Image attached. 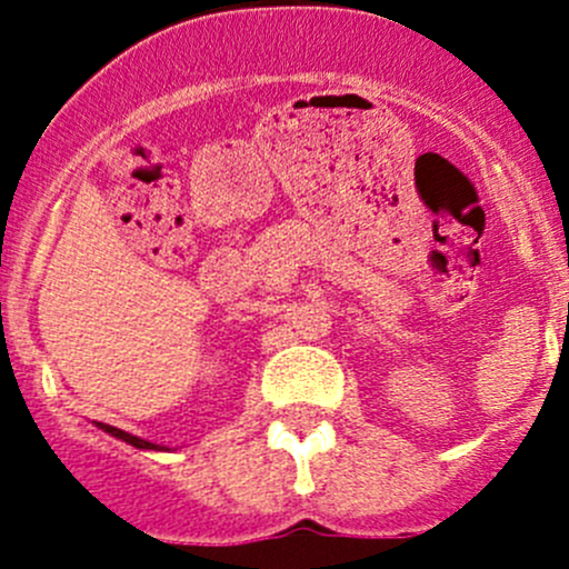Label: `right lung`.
Wrapping results in <instances>:
<instances>
[{
    "mask_svg": "<svg viewBox=\"0 0 569 569\" xmlns=\"http://www.w3.org/2000/svg\"><path fill=\"white\" fill-rule=\"evenodd\" d=\"M99 427L104 429V432L114 435V438H118V440H126V443H129V446H134V449H157V451H159V446H157V443H148V440H142V438H134V435L123 432V429H118V427H109V423H99Z\"/></svg>",
    "mask_w": 569,
    "mask_h": 569,
    "instance_id": "1",
    "label": "right lung"
}]
</instances>
